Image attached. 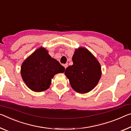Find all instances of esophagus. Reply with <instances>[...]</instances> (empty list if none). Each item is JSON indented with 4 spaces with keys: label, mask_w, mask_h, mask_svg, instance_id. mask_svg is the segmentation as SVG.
Segmentation results:
<instances>
[{
    "label": "esophagus",
    "mask_w": 131,
    "mask_h": 131,
    "mask_svg": "<svg viewBox=\"0 0 131 131\" xmlns=\"http://www.w3.org/2000/svg\"><path fill=\"white\" fill-rule=\"evenodd\" d=\"M63 66H64V68H65V69H66V68L68 67V65H67V64H64V65H63Z\"/></svg>",
    "instance_id": "esophagus-1"
}]
</instances>
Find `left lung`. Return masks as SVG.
I'll list each match as a JSON object with an SVG mask.
<instances>
[{"instance_id":"1","label":"left lung","mask_w":131,"mask_h":131,"mask_svg":"<svg viewBox=\"0 0 131 131\" xmlns=\"http://www.w3.org/2000/svg\"><path fill=\"white\" fill-rule=\"evenodd\" d=\"M73 64L68 66L65 74L72 88L80 94L92 90L101 77V67L98 60L84 47L74 51L72 57Z\"/></svg>"}]
</instances>
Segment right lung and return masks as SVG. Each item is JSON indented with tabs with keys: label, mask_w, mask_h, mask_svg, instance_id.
Masks as SVG:
<instances>
[{
	"label": "right lung",
	"mask_w": 131,
	"mask_h": 131,
	"mask_svg": "<svg viewBox=\"0 0 131 131\" xmlns=\"http://www.w3.org/2000/svg\"><path fill=\"white\" fill-rule=\"evenodd\" d=\"M64 71L65 68L42 47L27 58L21 66L23 80L26 86L35 92H43L49 89L53 76Z\"/></svg>",
	"instance_id": "1"
}]
</instances>
